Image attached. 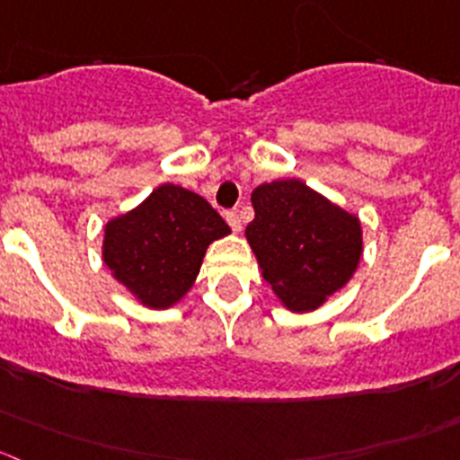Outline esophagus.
<instances>
[{
	"mask_svg": "<svg viewBox=\"0 0 460 460\" xmlns=\"http://www.w3.org/2000/svg\"><path fill=\"white\" fill-rule=\"evenodd\" d=\"M226 221L230 223V227H233L234 233H239V230H242V217H239L237 209H230V212H226Z\"/></svg>",
	"mask_w": 460,
	"mask_h": 460,
	"instance_id": "1",
	"label": "esophagus"
}]
</instances>
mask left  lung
<instances>
[{
    "label": "left lung",
    "instance_id": "8db88e82",
    "mask_svg": "<svg viewBox=\"0 0 460 460\" xmlns=\"http://www.w3.org/2000/svg\"><path fill=\"white\" fill-rule=\"evenodd\" d=\"M246 239L261 275L291 312H312L352 278L361 260L358 218L300 181L252 191Z\"/></svg>",
    "mask_w": 460,
    "mask_h": 460
}]
</instances>
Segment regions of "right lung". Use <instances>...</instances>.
<instances>
[{"mask_svg": "<svg viewBox=\"0 0 460 460\" xmlns=\"http://www.w3.org/2000/svg\"><path fill=\"white\" fill-rule=\"evenodd\" d=\"M227 233L230 226L203 196L160 185L108 223L103 261L146 307L164 309L190 291L208 246Z\"/></svg>", "mask_w": 460, "mask_h": 460, "instance_id": "add662e5", "label": "right lung"}]
</instances>
